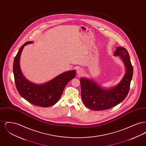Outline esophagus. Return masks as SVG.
<instances>
[{
    "label": "esophagus",
    "mask_w": 146,
    "mask_h": 146,
    "mask_svg": "<svg viewBox=\"0 0 146 146\" xmlns=\"http://www.w3.org/2000/svg\"><path fill=\"white\" fill-rule=\"evenodd\" d=\"M76 73H77V75L78 76H81L83 74V70L82 68H79L76 70Z\"/></svg>",
    "instance_id": "34e87169"
}]
</instances>
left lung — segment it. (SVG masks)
Instances as JSON below:
<instances>
[{"instance_id": "8db88e82", "label": "left lung", "mask_w": 146, "mask_h": 146, "mask_svg": "<svg viewBox=\"0 0 146 146\" xmlns=\"http://www.w3.org/2000/svg\"><path fill=\"white\" fill-rule=\"evenodd\" d=\"M114 55L120 56L126 68L125 76L117 86L105 89L86 78H82L80 80L82 98L84 104L89 109L103 111L111 108L121 102L128 94L133 74L129 53L124 48L118 47Z\"/></svg>"}]
</instances>
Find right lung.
Returning a JSON list of instances; mask_svg holds the SVG:
<instances>
[{
  "instance_id": "obj_1",
  "label": "right lung",
  "mask_w": 146,
  "mask_h": 146,
  "mask_svg": "<svg viewBox=\"0 0 146 146\" xmlns=\"http://www.w3.org/2000/svg\"><path fill=\"white\" fill-rule=\"evenodd\" d=\"M32 42L25 43L14 58L13 64L15 83L17 90L23 98L32 104L42 107L52 106L60 100L67 85L76 76V71L64 72L48 83L35 84L27 80L22 75L20 67V57L24 46Z\"/></svg>"
}]
</instances>
